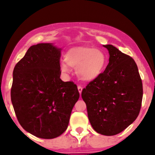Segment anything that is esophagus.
Listing matches in <instances>:
<instances>
[{
	"instance_id": "34e87169",
	"label": "esophagus",
	"mask_w": 155,
	"mask_h": 155,
	"mask_svg": "<svg viewBox=\"0 0 155 155\" xmlns=\"http://www.w3.org/2000/svg\"><path fill=\"white\" fill-rule=\"evenodd\" d=\"M78 92H79V93L80 94H81L82 93V87L81 86H78Z\"/></svg>"
}]
</instances>
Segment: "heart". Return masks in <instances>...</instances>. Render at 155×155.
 <instances>
[{"mask_svg": "<svg viewBox=\"0 0 155 155\" xmlns=\"http://www.w3.org/2000/svg\"><path fill=\"white\" fill-rule=\"evenodd\" d=\"M67 63L61 64V71L69 72V68H75L76 75L83 81H92L99 77L104 69L107 59L101 50L85 46H75L65 55Z\"/></svg>", "mask_w": 155, "mask_h": 155, "instance_id": "1", "label": "heart"}]
</instances>
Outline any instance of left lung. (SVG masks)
<instances>
[{
  "label": "left lung",
  "mask_w": 155,
  "mask_h": 155,
  "mask_svg": "<svg viewBox=\"0 0 155 155\" xmlns=\"http://www.w3.org/2000/svg\"><path fill=\"white\" fill-rule=\"evenodd\" d=\"M109 54L105 71L82 92L88 118L94 130L114 135L134 122L143 99V83L130 56L111 44L103 45Z\"/></svg>",
  "instance_id": "obj_1"
}]
</instances>
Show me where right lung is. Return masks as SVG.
<instances>
[{"mask_svg":"<svg viewBox=\"0 0 155 155\" xmlns=\"http://www.w3.org/2000/svg\"><path fill=\"white\" fill-rule=\"evenodd\" d=\"M61 48L33 45L13 70L11 101L21 126L36 137L52 139L66 130L80 97L77 85L61 76Z\"/></svg>","mask_w":155,"mask_h":155,"instance_id":"obj_1","label":"right lung"}]
</instances>
